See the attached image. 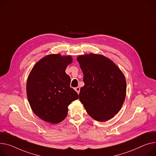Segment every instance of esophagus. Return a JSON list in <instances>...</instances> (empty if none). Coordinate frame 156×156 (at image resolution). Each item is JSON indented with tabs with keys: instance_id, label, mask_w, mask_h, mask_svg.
Segmentation results:
<instances>
[{
	"instance_id": "1",
	"label": "esophagus",
	"mask_w": 156,
	"mask_h": 156,
	"mask_svg": "<svg viewBox=\"0 0 156 156\" xmlns=\"http://www.w3.org/2000/svg\"><path fill=\"white\" fill-rule=\"evenodd\" d=\"M75 91L78 93V94H79V93H80V87H76V88H75Z\"/></svg>"
}]
</instances>
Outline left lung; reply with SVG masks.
<instances>
[{
  "label": "left lung",
  "instance_id": "8db88e82",
  "mask_svg": "<svg viewBox=\"0 0 156 156\" xmlns=\"http://www.w3.org/2000/svg\"><path fill=\"white\" fill-rule=\"evenodd\" d=\"M76 59L85 83L80 89V101L94 120L106 122L112 119L126 99L127 83L122 71L102 55H79Z\"/></svg>",
  "mask_w": 156,
  "mask_h": 156
}]
</instances>
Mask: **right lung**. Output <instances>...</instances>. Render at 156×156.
<instances>
[{
	"instance_id": "obj_1",
	"label": "right lung",
	"mask_w": 156,
	"mask_h": 156,
	"mask_svg": "<svg viewBox=\"0 0 156 156\" xmlns=\"http://www.w3.org/2000/svg\"><path fill=\"white\" fill-rule=\"evenodd\" d=\"M72 62L71 55H48L37 62L28 76L26 92L29 105L45 122L56 124L63 121L67 116L68 105L78 98L65 72Z\"/></svg>"
}]
</instances>
